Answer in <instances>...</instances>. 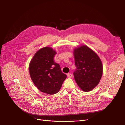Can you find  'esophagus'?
<instances>
[{"label":"esophagus","instance_id":"1","mask_svg":"<svg viewBox=\"0 0 125 125\" xmlns=\"http://www.w3.org/2000/svg\"><path fill=\"white\" fill-rule=\"evenodd\" d=\"M67 76H68V77H69V78H71V77H73V74H71V73H68V74H67Z\"/></svg>","mask_w":125,"mask_h":125}]
</instances>
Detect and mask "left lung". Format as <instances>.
<instances>
[{"label":"left lung","instance_id":"obj_1","mask_svg":"<svg viewBox=\"0 0 125 125\" xmlns=\"http://www.w3.org/2000/svg\"><path fill=\"white\" fill-rule=\"evenodd\" d=\"M76 69L73 73L77 85L83 91L89 92L99 83L103 73V66L99 57L86 45L74 50Z\"/></svg>","mask_w":125,"mask_h":125}]
</instances>
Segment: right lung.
Here are the masks:
<instances>
[{"mask_svg": "<svg viewBox=\"0 0 125 125\" xmlns=\"http://www.w3.org/2000/svg\"><path fill=\"white\" fill-rule=\"evenodd\" d=\"M55 51L50 47L38 50L31 59L29 70L31 80L41 92L49 95L57 93L67 75L55 62Z\"/></svg>", "mask_w": 125, "mask_h": 125, "instance_id": "add662e5", "label": "right lung"}]
</instances>
